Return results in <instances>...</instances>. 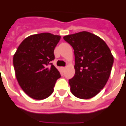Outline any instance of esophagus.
<instances>
[{
	"label": "esophagus",
	"mask_w": 126,
	"mask_h": 126,
	"mask_svg": "<svg viewBox=\"0 0 126 126\" xmlns=\"http://www.w3.org/2000/svg\"><path fill=\"white\" fill-rule=\"evenodd\" d=\"M62 70H65V69H66V67H62Z\"/></svg>",
	"instance_id": "esophagus-1"
}]
</instances>
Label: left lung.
Masks as SVG:
<instances>
[{
  "label": "left lung",
  "instance_id": "8db88e82",
  "mask_svg": "<svg viewBox=\"0 0 126 126\" xmlns=\"http://www.w3.org/2000/svg\"><path fill=\"white\" fill-rule=\"evenodd\" d=\"M74 49L75 74L69 80L70 91L75 97L88 99L103 89L110 78L113 56L106 43L87 32L64 36Z\"/></svg>",
  "mask_w": 126,
  "mask_h": 126
}]
</instances>
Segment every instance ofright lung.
I'll list each match as a JSON object with an SVG mask.
<instances>
[{"label":"right lung","instance_id":"1","mask_svg":"<svg viewBox=\"0 0 126 126\" xmlns=\"http://www.w3.org/2000/svg\"><path fill=\"white\" fill-rule=\"evenodd\" d=\"M61 37L49 33L35 34L23 41L13 56L17 81L29 97L36 100L52 94L60 74L51 63Z\"/></svg>","mask_w":126,"mask_h":126}]
</instances>
